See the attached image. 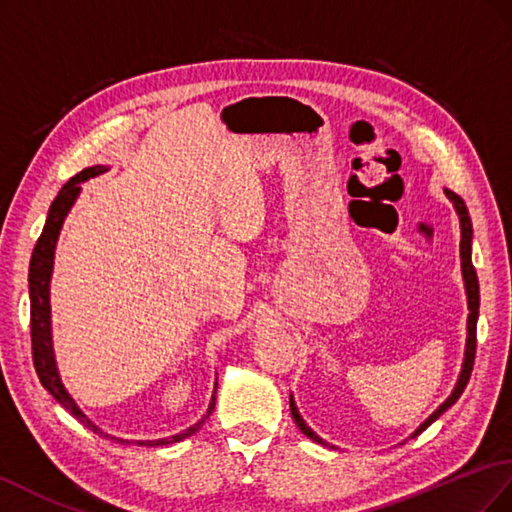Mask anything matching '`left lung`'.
I'll return each mask as SVG.
<instances>
[{
  "mask_svg": "<svg viewBox=\"0 0 512 512\" xmlns=\"http://www.w3.org/2000/svg\"><path fill=\"white\" fill-rule=\"evenodd\" d=\"M445 196L454 202V209L460 218V268H462V281H465V292H467V307H469V316H467V344H465V360H462V368H460V375H458V382L451 390V395L438 406L430 417H427L417 430L412 432L410 438L419 436L427 425H432L441 414L454 406V403L460 399L462 390H465L471 371H473V360H475V327H478V316H480V285H478V275H475V268H473V261H471V240H473V227H471V218H469V211L465 200H462L458 194L451 192V189H445ZM290 410H292V419L294 423L299 425V430L307 436L312 438L314 443L320 445H327L323 438H320L310 425L303 421V417L299 414V408H296L294 397L290 395Z\"/></svg>",
  "mask_w": 512,
  "mask_h": 512,
  "instance_id": "1",
  "label": "left lung"
}]
</instances>
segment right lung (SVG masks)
<instances>
[{
    "label": "right lung",
    "instance_id": "1",
    "mask_svg": "<svg viewBox=\"0 0 512 512\" xmlns=\"http://www.w3.org/2000/svg\"><path fill=\"white\" fill-rule=\"evenodd\" d=\"M109 170V165H93V168H85L80 174H76L74 178L63 185L61 192L54 198L50 213H47L45 227L43 233L39 237L37 246L32 251V259H30V272H28V288H30V334H32V358H34V368H37V375L41 379L43 388L50 392V395L61 403L65 410H69L74 417L87 425L89 430L98 432L106 438H115L109 436L106 432H102L98 425H95L91 419H87V414L80 410L78 403L74 401V397L69 395L61 373H58L56 366V355H54V344H52V305H50V281H52V272H54V253H56V242L58 235H61V229L65 224L67 213L74 207V202L78 200L80 192H82V183L89 181V178L104 174ZM218 386V382H216ZM213 406H216V395H211L207 414L202 417L198 423H194L192 427H187L181 434H174L168 438H159V441H124V438H115L122 445H146V447H159V445H172L183 441V438L196 434L202 423L209 419V414L213 412Z\"/></svg>",
    "mask_w": 512,
    "mask_h": 512
}]
</instances>
